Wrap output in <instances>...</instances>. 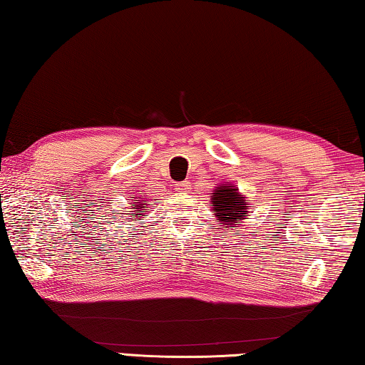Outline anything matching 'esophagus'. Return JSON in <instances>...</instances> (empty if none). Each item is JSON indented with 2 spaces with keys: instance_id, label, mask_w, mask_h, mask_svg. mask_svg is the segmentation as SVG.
Wrapping results in <instances>:
<instances>
[{
  "instance_id": "obj_1",
  "label": "esophagus",
  "mask_w": 365,
  "mask_h": 365,
  "mask_svg": "<svg viewBox=\"0 0 365 365\" xmlns=\"http://www.w3.org/2000/svg\"><path fill=\"white\" fill-rule=\"evenodd\" d=\"M190 187H191L190 182H180V183L175 185V190L177 191H188Z\"/></svg>"
}]
</instances>
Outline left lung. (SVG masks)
<instances>
[{
  "label": "left lung",
  "mask_w": 365,
  "mask_h": 365,
  "mask_svg": "<svg viewBox=\"0 0 365 365\" xmlns=\"http://www.w3.org/2000/svg\"><path fill=\"white\" fill-rule=\"evenodd\" d=\"M214 214L222 224L227 227L240 224L243 220V215L248 212V205L245 197L238 193L237 188L232 187H217L215 193H212Z\"/></svg>",
  "instance_id": "obj_1"
}]
</instances>
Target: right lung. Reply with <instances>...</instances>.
I'll return each instance as SVG.
<instances>
[{
    "label": "right lung",
    "mask_w": 365,
    "mask_h": 365,
    "mask_svg": "<svg viewBox=\"0 0 365 365\" xmlns=\"http://www.w3.org/2000/svg\"><path fill=\"white\" fill-rule=\"evenodd\" d=\"M135 209H140V206H138V207H135ZM143 212H145V211H140V212H137L138 217H140V215H143Z\"/></svg>",
    "instance_id": "1"
}]
</instances>
